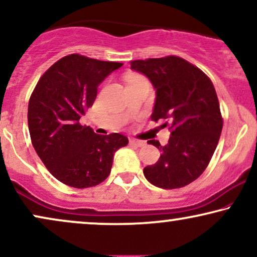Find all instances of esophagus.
<instances>
[{"label": "esophagus", "instance_id": "1", "mask_svg": "<svg viewBox=\"0 0 257 257\" xmlns=\"http://www.w3.org/2000/svg\"><path fill=\"white\" fill-rule=\"evenodd\" d=\"M129 142H131V145L133 146H136V147H144V146L146 145L145 141H141V140H138V139H129Z\"/></svg>", "mask_w": 257, "mask_h": 257}]
</instances>
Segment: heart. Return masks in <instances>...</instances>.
Listing matches in <instances>:
<instances>
[{"label":"heart","instance_id":"1","mask_svg":"<svg viewBox=\"0 0 257 257\" xmlns=\"http://www.w3.org/2000/svg\"><path fill=\"white\" fill-rule=\"evenodd\" d=\"M134 78H138V76H134V74H132V76H128V78L126 79H134Z\"/></svg>","mask_w":257,"mask_h":257}]
</instances>
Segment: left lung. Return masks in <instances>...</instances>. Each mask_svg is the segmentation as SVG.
Segmentation results:
<instances>
[{
  "mask_svg": "<svg viewBox=\"0 0 257 257\" xmlns=\"http://www.w3.org/2000/svg\"><path fill=\"white\" fill-rule=\"evenodd\" d=\"M132 70L145 74L155 89L152 119L170 123V140L157 164L144 168L149 183L160 188L184 187L205 171L223 128L213 84L203 71L179 57L134 60ZM162 126V125H161Z\"/></svg>",
  "mask_w": 257,
  "mask_h": 257,
  "instance_id": "1",
  "label": "left lung"
}]
</instances>
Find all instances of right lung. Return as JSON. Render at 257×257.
Here are the masks:
<instances>
[{"label":"right lung","mask_w":257,"mask_h":257,"mask_svg":"<svg viewBox=\"0 0 257 257\" xmlns=\"http://www.w3.org/2000/svg\"><path fill=\"white\" fill-rule=\"evenodd\" d=\"M123 64L70 54L42 74L28 103V128L39 158L71 187L104 181L113 155L128 144L118 133L98 135L79 119L95 102L97 87Z\"/></svg>","instance_id":"right-lung-1"}]
</instances>
